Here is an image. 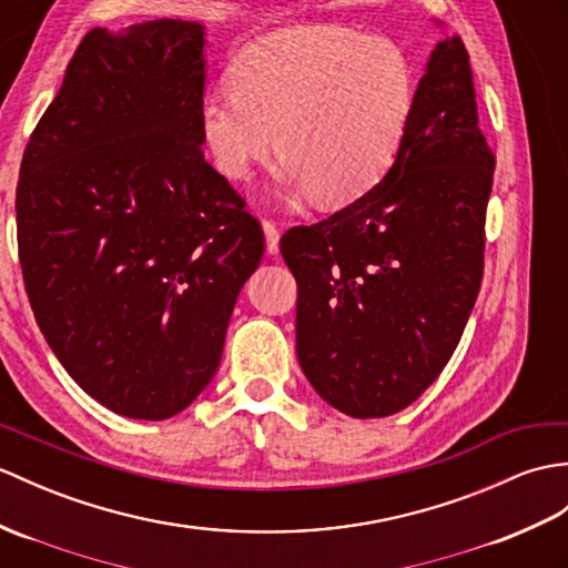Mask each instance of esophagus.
<instances>
[{
	"instance_id": "esophagus-1",
	"label": "esophagus",
	"mask_w": 568,
	"mask_h": 568,
	"mask_svg": "<svg viewBox=\"0 0 568 568\" xmlns=\"http://www.w3.org/2000/svg\"><path fill=\"white\" fill-rule=\"evenodd\" d=\"M263 234H266V252L275 256L278 254V240H281V232L275 227V222L263 220Z\"/></svg>"
}]
</instances>
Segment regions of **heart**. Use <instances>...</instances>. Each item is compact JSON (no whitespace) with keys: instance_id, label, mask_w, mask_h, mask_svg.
<instances>
[{"instance_id":"1","label":"heart","mask_w":568,"mask_h":568,"mask_svg":"<svg viewBox=\"0 0 568 568\" xmlns=\"http://www.w3.org/2000/svg\"><path fill=\"white\" fill-rule=\"evenodd\" d=\"M232 89H207L197 138L222 176L244 181L273 150L278 186L316 205L358 201L397 162L416 105L406 52L344 26H290L248 45Z\"/></svg>"}]
</instances>
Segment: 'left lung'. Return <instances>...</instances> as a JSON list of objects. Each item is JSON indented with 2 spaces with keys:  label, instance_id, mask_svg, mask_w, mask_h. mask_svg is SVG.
<instances>
[{
  "label": "left lung",
  "instance_id": "left-lung-1",
  "mask_svg": "<svg viewBox=\"0 0 568 568\" xmlns=\"http://www.w3.org/2000/svg\"><path fill=\"white\" fill-rule=\"evenodd\" d=\"M491 179L469 55L445 36L385 179L281 240L297 281L300 367L341 414H397L443 373L479 295Z\"/></svg>",
  "mask_w": 568,
  "mask_h": 568
}]
</instances>
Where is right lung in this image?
<instances>
[{"instance_id":"1","label":"right lung","mask_w":568,"mask_h":568,"mask_svg":"<svg viewBox=\"0 0 568 568\" xmlns=\"http://www.w3.org/2000/svg\"><path fill=\"white\" fill-rule=\"evenodd\" d=\"M205 26L154 19L79 43L23 152L19 258L64 371L111 412L195 402L263 258L256 217L205 162Z\"/></svg>"}]
</instances>
